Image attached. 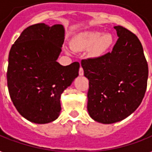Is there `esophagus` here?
I'll list each match as a JSON object with an SVG mask.
<instances>
[{
    "label": "esophagus",
    "mask_w": 152,
    "mask_h": 152,
    "mask_svg": "<svg viewBox=\"0 0 152 152\" xmlns=\"http://www.w3.org/2000/svg\"><path fill=\"white\" fill-rule=\"evenodd\" d=\"M79 74H80V76H83V69L82 67H80V69H79Z\"/></svg>",
    "instance_id": "obj_1"
}]
</instances>
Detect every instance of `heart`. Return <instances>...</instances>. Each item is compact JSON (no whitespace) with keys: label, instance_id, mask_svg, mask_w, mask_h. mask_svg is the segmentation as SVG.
I'll list each match as a JSON object with an SVG mask.
<instances>
[{"label":"heart","instance_id":"1","mask_svg":"<svg viewBox=\"0 0 152 152\" xmlns=\"http://www.w3.org/2000/svg\"><path fill=\"white\" fill-rule=\"evenodd\" d=\"M113 42V39L110 34H102V32H88L76 38L72 47L74 50H83L94 47L95 54L101 55L110 49Z\"/></svg>","mask_w":152,"mask_h":152}]
</instances>
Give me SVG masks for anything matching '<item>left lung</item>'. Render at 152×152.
Listing matches in <instances>:
<instances>
[{
	"instance_id": "8db88e82",
	"label": "left lung",
	"mask_w": 152,
	"mask_h": 152,
	"mask_svg": "<svg viewBox=\"0 0 152 152\" xmlns=\"http://www.w3.org/2000/svg\"><path fill=\"white\" fill-rule=\"evenodd\" d=\"M118 39L113 50L81 61L89 80L88 110L102 124L125 119L140 105L146 92L148 66L136 34L116 26Z\"/></svg>"
}]
</instances>
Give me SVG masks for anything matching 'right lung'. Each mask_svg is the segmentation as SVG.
Segmentation results:
<instances>
[{"label":"right lung","mask_w":152,"mask_h":152,"mask_svg":"<svg viewBox=\"0 0 152 152\" xmlns=\"http://www.w3.org/2000/svg\"><path fill=\"white\" fill-rule=\"evenodd\" d=\"M64 39L61 24L37 23L23 30L9 52V95L18 112L33 123L58 118L61 95L79 75V62L63 66L57 61Z\"/></svg>","instance_id":"right-lung-1"}]
</instances>
